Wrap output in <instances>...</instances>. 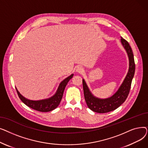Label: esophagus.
Segmentation results:
<instances>
[{
	"label": "esophagus",
	"mask_w": 148,
	"mask_h": 148,
	"mask_svg": "<svg viewBox=\"0 0 148 148\" xmlns=\"http://www.w3.org/2000/svg\"><path fill=\"white\" fill-rule=\"evenodd\" d=\"M75 70H76V72L79 73H82L84 71V69L82 66H77Z\"/></svg>",
	"instance_id": "obj_1"
}]
</instances>
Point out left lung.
I'll return each instance as SVG.
<instances>
[{
    "instance_id": "1",
    "label": "left lung",
    "mask_w": 148,
    "mask_h": 148,
    "mask_svg": "<svg viewBox=\"0 0 148 148\" xmlns=\"http://www.w3.org/2000/svg\"><path fill=\"white\" fill-rule=\"evenodd\" d=\"M121 42L128 54L129 69L125 78L124 79L118 90L112 97L104 99L96 97L92 94L86 82L83 79L84 99L88 107L93 112L104 113L113 111L124 103L129 94L132 80L135 73L134 55L129 43L122 37L121 38Z\"/></svg>"
}]
</instances>
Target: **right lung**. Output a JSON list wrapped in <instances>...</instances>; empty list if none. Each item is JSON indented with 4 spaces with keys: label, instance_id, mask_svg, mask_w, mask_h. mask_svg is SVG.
<instances>
[{
    "label": "right lung",
    "instance_id": "right-lung-1",
    "mask_svg": "<svg viewBox=\"0 0 148 148\" xmlns=\"http://www.w3.org/2000/svg\"><path fill=\"white\" fill-rule=\"evenodd\" d=\"M73 75L74 74H72L66 77L64 80H62L59 84V87L55 94L49 98L41 100H30L23 97L17 88L16 90L19 98L22 101V102L25 104L27 106L30 107L31 108H33V109L35 110L42 112H50L55 109L59 105L62 97H63L64 92L66 84L69 80L73 78Z\"/></svg>",
    "mask_w": 148,
    "mask_h": 148
}]
</instances>
